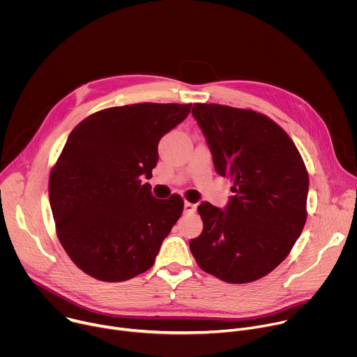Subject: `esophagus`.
<instances>
[{
    "label": "esophagus",
    "mask_w": 357,
    "mask_h": 357,
    "mask_svg": "<svg viewBox=\"0 0 357 357\" xmlns=\"http://www.w3.org/2000/svg\"><path fill=\"white\" fill-rule=\"evenodd\" d=\"M196 211V205L195 203H190V202H185V212L186 213H193Z\"/></svg>",
    "instance_id": "obj_1"
}]
</instances>
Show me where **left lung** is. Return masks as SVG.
Segmentation results:
<instances>
[{"label": "left lung", "instance_id": "8db88e82", "mask_svg": "<svg viewBox=\"0 0 357 357\" xmlns=\"http://www.w3.org/2000/svg\"><path fill=\"white\" fill-rule=\"evenodd\" d=\"M192 114L220 176L233 181L225 211L203 202L197 266L222 281L245 284L278 267L307 222L308 171L289 135L267 116L222 105H193Z\"/></svg>", "mask_w": 357, "mask_h": 357}]
</instances>
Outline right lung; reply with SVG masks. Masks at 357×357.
Here are the masks:
<instances>
[{
    "label": "right lung",
    "mask_w": 357,
    "mask_h": 357,
    "mask_svg": "<svg viewBox=\"0 0 357 357\" xmlns=\"http://www.w3.org/2000/svg\"><path fill=\"white\" fill-rule=\"evenodd\" d=\"M192 105L138 103L100 110L70 132L49 178L59 241L87 275L120 282L149 270L181 218L183 199H155L158 142Z\"/></svg>",
    "instance_id": "obj_1"
}]
</instances>
